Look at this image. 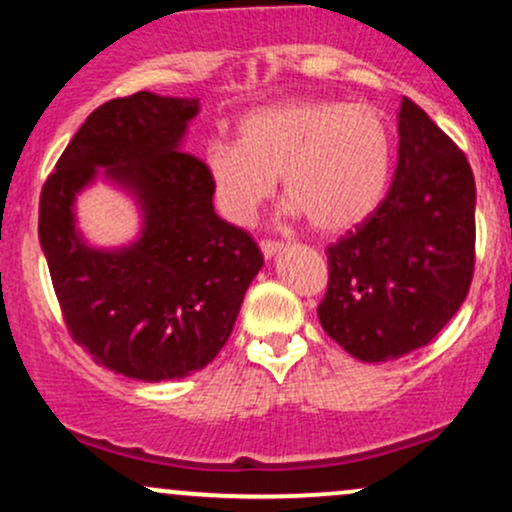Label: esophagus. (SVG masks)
Instances as JSON below:
<instances>
[{
    "label": "esophagus",
    "mask_w": 512,
    "mask_h": 512,
    "mask_svg": "<svg viewBox=\"0 0 512 512\" xmlns=\"http://www.w3.org/2000/svg\"><path fill=\"white\" fill-rule=\"evenodd\" d=\"M260 250H262V255L267 257V260H272L274 255H279V252L284 250V245H281V243H274V240H262V243H260Z\"/></svg>",
    "instance_id": "obj_1"
}]
</instances>
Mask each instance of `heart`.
<instances>
[{
  "instance_id": "heart-1",
  "label": "heart",
  "mask_w": 512,
  "mask_h": 512,
  "mask_svg": "<svg viewBox=\"0 0 512 512\" xmlns=\"http://www.w3.org/2000/svg\"><path fill=\"white\" fill-rule=\"evenodd\" d=\"M204 173L216 209L250 226L281 175L289 211L320 233H344L383 202L392 168V134L368 103L286 101L250 110L238 142L211 139Z\"/></svg>"
}]
</instances>
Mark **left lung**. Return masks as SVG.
<instances>
[{
    "label": "left lung",
    "mask_w": 512,
    "mask_h": 512,
    "mask_svg": "<svg viewBox=\"0 0 512 512\" xmlns=\"http://www.w3.org/2000/svg\"><path fill=\"white\" fill-rule=\"evenodd\" d=\"M397 170L380 207L327 248L317 317L358 361H395L436 339L474 274L477 187L467 158L409 98L397 115Z\"/></svg>",
    "instance_id": "left-lung-1"
}]
</instances>
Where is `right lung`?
Masks as SVG:
<instances>
[{
  "label": "right lung",
  "instance_id": "1",
  "mask_svg": "<svg viewBox=\"0 0 512 512\" xmlns=\"http://www.w3.org/2000/svg\"><path fill=\"white\" fill-rule=\"evenodd\" d=\"M197 98L151 91L86 117L40 195L38 238L74 342L98 366L166 383L202 370L231 337L264 257L214 211L204 163L182 151ZM98 179L140 211L129 244L83 238L75 197Z\"/></svg>",
  "mask_w": 512,
  "mask_h": 512
}]
</instances>
